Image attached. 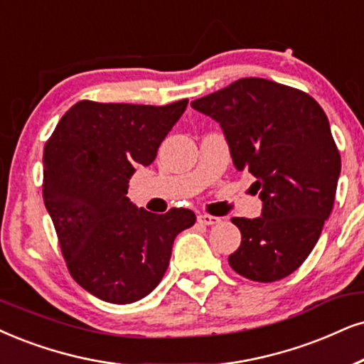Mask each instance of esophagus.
Here are the masks:
<instances>
[{"mask_svg":"<svg viewBox=\"0 0 364 364\" xmlns=\"http://www.w3.org/2000/svg\"><path fill=\"white\" fill-rule=\"evenodd\" d=\"M222 222V218H218V216H213V215H208V213H200L198 215V223L201 225H216Z\"/></svg>","mask_w":364,"mask_h":364,"instance_id":"obj_1","label":"esophagus"}]
</instances>
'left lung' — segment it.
Masks as SVG:
<instances>
[{
  "label": "left lung",
  "mask_w": 364,
  "mask_h": 364,
  "mask_svg": "<svg viewBox=\"0 0 364 364\" xmlns=\"http://www.w3.org/2000/svg\"><path fill=\"white\" fill-rule=\"evenodd\" d=\"M213 117L238 171L255 176L259 218H232L242 243L228 264L242 277L275 282L302 265L333 211L341 156L323 107L306 92L248 77L196 99Z\"/></svg>",
  "instance_id": "8db88e82"
}]
</instances>
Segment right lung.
Instances as JSON below:
<instances>
[{
  "label": "right lung",
  "instance_id": "right-lung-1",
  "mask_svg": "<svg viewBox=\"0 0 364 364\" xmlns=\"http://www.w3.org/2000/svg\"><path fill=\"white\" fill-rule=\"evenodd\" d=\"M188 105L80 100L63 114L43 149V201L77 284L112 304H131L161 282L191 210L156 215L129 201V178L149 166Z\"/></svg>",
  "mask_w": 364,
  "mask_h": 364
}]
</instances>
